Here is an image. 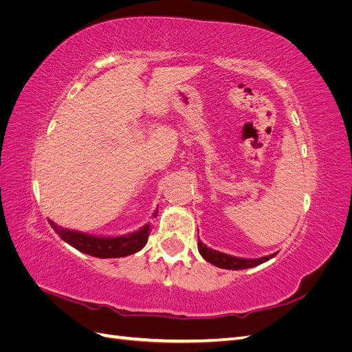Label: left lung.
Listing matches in <instances>:
<instances>
[{"instance_id":"obj_1","label":"left lung","mask_w":352,"mask_h":352,"mask_svg":"<svg viewBox=\"0 0 352 352\" xmlns=\"http://www.w3.org/2000/svg\"><path fill=\"white\" fill-rule=\"evenodd\" d=\"M198 251L202 255V258L207 260L208 263L217 265L220 269H228V270H243V269L255 267V265L269 261L270 258L274 257L276 254H278L274 252L270 255H265V257H261V258H239V257H232V255L219 252L216 250H211L201 241H198Z\"/></svg>"}]
</instances>
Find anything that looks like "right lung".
<instances>
[{"mask_svg": "<svg viewBox=\"0 0 352 352\" xmlns=\"http://www.w3.org/2000/svg\"><path fill=\"white\" fill-rule=\"evenodd\" d=\"M155 216L157 212H154V217ZM48 221L63 241L70 243L78 251L94 255V257L98 258H119L135 254L145 247L148 236H150V223L138 232L129 233V235H122L116 238H100L87 235V233L82 232L63 229L61 226H57L52 220Z\"/></svg>", "mask_w": 352, "mask_h": 352, "instance_id": "right-lung-1", "label": "right lung"}]
</instances>
